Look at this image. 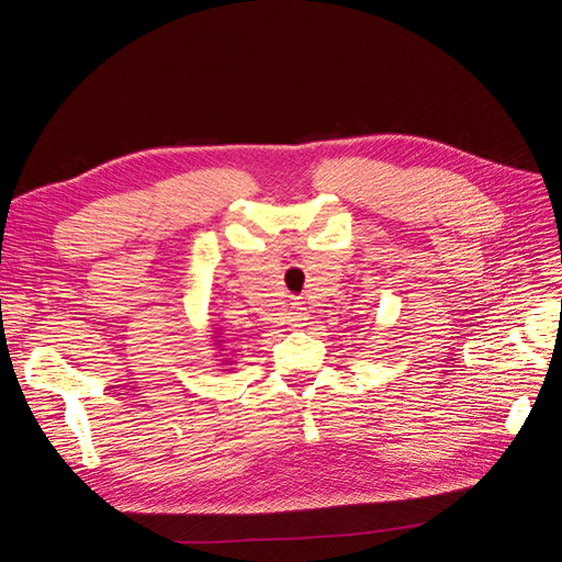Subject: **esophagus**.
Listing matches in <instances>:
<instances>
[{
  "label": "esophagus",
  "mask_w": 562,
  "mask_h": 562,
  "mask_svg": "<svg viewBox=\"0 0 562 562\" xmlns=\"http://www.w3.org/2000/svg\"><path fill=\"white\" fill-rule=\"evenodd\" d=\"M304 312H302V307H293V312L288 314V326L291 328H300V326H304Z\"/></svg>",
  "instance_id": "1"
}]
</instances>
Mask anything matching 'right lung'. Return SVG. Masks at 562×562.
<instances>
[{"label":"right lung","instance_id":"right-lung-1","mask_svg":"<svg viewBox=\"0 0 562 562\" xmlns=\"http://www.w3.org/2000/svg\"><path fill=\"white\" fill-rule=\"evenodd\" d=\"M215 337H220V333H217ZM215 345H225V339H217V342H215Z\"/></svg>","mask_w":562,"mask_h":562}]
</instances>
